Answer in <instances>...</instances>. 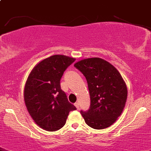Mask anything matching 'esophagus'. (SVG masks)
Masks as SVG:
<instances>
[{
  "instance_id": "1",
  "label": "esophagus",
  "mask_w": 151,
  "mask_h": 151,
  "mask_svg": "<svg viewBox=\"0 0 151 151\" xmlns=\"http://www.w3.org/2000/svg\"><path fill=\"white\" fill-rule=\"evenodd\" d=\"M74 105H75V106L76 107V108H77V110H79V103L78 102H76Z\"/></svg>"
}]
</instances>
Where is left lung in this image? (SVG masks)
Segmentation results:
<instances>
[{"label": "left lung", "instance_id": "obj_1", "mask_svg": "<svg viewBox=\"0 0 151 151\" xmlns=\"http://www.w3.org/2000/svg\"><path fill=\"white\" fill-rule=\"evenodd\" d=\"M74 66L85 76L89 91V109L81 110L85 122L95 129L110 127L121 116L127 102V85L120 73L98 57L84 59Z\"/></svg>", "mask_w": 151, "mask_h": 151}]
</instances>
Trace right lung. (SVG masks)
<instances>
[{"label":"right lung","mask_w":151,"mask_h":151,"mask_svg":"<svg viewBox=\"0 0 151 151\" xmlns=\"http://www.w3.org/2000/svg\"><path fill=\"white\" fill-rule=\"evenodd\" d=\"M75 59L53 55L44 59L32 70L24 89L27 109L38 127L49 132L61 129L69 113L76 110L61 89L60 79Z\"/></svg>","instance_id":"add662e5"}]
</instances>
